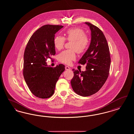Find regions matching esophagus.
I'll use <instances>...</instances> for the list:
<instances>
[{"label": "esophagus", "instance_id": "34e87169", "mask_svg": "<svg viewBox=\"0 0 134 134\" xmlns=\"http://www.w3.org/2000/svg\"><path fill=\"white\" fill-rule=\"evenodd\" d=\"M65 69L66 70H70V68L69 66H65Z\"/></svg>", "mask_w": 134, "mask_h": 134}]
</instances>
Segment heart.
I'll return each mask as SVG.
<instances>
[{"label": "heart", "mask_w": 134, "mask_h": 134, "mask_svg": "<svg viewBox=\"0 0 134 134\" xmlns=\"http://www.w3.org/2000/svg\"><path fill=\"white\" fill-rule=\"evenodd\" d=\"M67 40L72 42L70 43L71 49L65 50L58 55L59 62L65 64H70L76 58L75 50L78 53H82L86 51L89 46V38L82 29L78 27L67 30L65 32ZM65 38L62 36H57L54 39V45L58 50L64 47Z\"/></svg>", "instance_id": "heart-1"}]
</instances>
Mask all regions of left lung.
Listing matches in <instances>:
<instances>
[{
    "label": "left lung",
    "instance_id": "1",
    "mask_svg": "<svg viewBox=\"0 0 134 134\" xmlns=\"http://www.w3.org/2000/svg\"><path fill=\"white\" fill-rule=\"evenodd\" d=\"M91 30L89 48L78 62L86 64V70L73 69L74 76L71 84L74 91L86 97L95 94L102 87L108 79L110 65L109 49L106 38L97 26L85 23Z\"/></svg>",
    "mask_w": 134,
    "mask_h": 134
}]
</instances>
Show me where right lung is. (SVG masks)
<instances>
[{
  "mask_svg": "<svg viewBox=\"0 0 134 134\" xmlns=\"http://www.w3.org/2000/svg\"><path fill=\"white\" fill-rule=\"evenodd\" d=\"M63 26L46 25L35 32L30 38L24 53L23 75L32 93L41 98L50 97L54 94L59 77L65 66L55 67L47 65L48 58L55 55V35Z\"/></svg>",
  "mask_w": 134,
  "mask_h": 134,
  "instance_id": "right-lung-1",
  "label": "right lung"
}]
</instances>
